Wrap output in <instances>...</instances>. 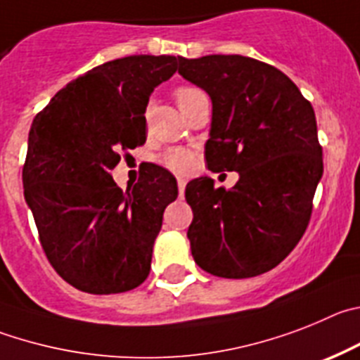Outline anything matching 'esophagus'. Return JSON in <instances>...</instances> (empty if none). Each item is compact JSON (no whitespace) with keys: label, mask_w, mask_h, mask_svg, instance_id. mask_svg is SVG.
Instances as JSON below:
<instances>
[{"label":"esophagus","mask_w":360,"mask_h":360,"mask_svg":"<svg viewBox=\"0 0 360 360\" xmlns=\"http://www.w3.org/2000/svg\"><path fill=\"white\" fill-rule=\"evenodd\" d=\"M184 186H186V181H184L183 177H177V188H179L181 195H183V192H184Z\"/></svg>","instance_id":"obj_1"}]
</instances>
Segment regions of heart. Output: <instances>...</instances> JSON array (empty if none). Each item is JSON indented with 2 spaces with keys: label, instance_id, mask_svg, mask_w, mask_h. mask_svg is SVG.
<instances>
[{
  "label": "heart",
  "instance_id": "b5f03b06",
  "mask_svg": "<svg viewBox=\"0 0 360 360\" xmlns=\"http://www.w3.org/2000/svg\"><path fill=\"white\" fill-rule=\"evenodd\" d=\"M197 96H202V91H200V89H197V87L183 86L176 91V102L181 109L184 108L186 103L192 102V100H195ZM161 163H163L167 168H170L172 172L188 174V172H192L193 168H195L197 158L192 150L177 147L165 152L163 156H161Z\"/></svg>",
  "mask_w": 360,
  "mask_h": 360
}]
</instances>
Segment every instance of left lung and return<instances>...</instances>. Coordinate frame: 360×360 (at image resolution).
<instances>
[{"label": "left lung", "mask_w": 360, "mask_h": 360, "mask_svg": "<svg viewBox=\"0 0 360 360\" xmlns=\"http://www.w3.org/2000/svg\"><path fill=\"white\" fill-rule=\"evenodd\" d=\"M179 75L212 98L208 168L238 172L231 190L208 176L186 184L193 260L220 278L267 273L305 233L323 176L312 105L285 73L242 55L181 57Z\"/></svg>", "instance_id": "1"}]
</instances>
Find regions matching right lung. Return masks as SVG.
I'll return each instance as SVG.
<instances>
[{"label":"right lung","instance_id":"obj_1","mask_svg":"<svg viewBox=\"0 0 360 360\" xmlns=\"http://www.w3.org/2000/svg\"><path fill=\"white\" fill-rule=\"evenodd\" d=\"M179 60L131 55L96 66L35 116L22 167L25 200L48 260L75 289L127 292L148 276L177 181L150 163L134 188L122 192L111 170L120 154L145 143L148 96Z\"/></svg>","mask_w":360,"mask_h":360}]
</instances>
